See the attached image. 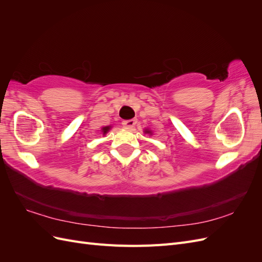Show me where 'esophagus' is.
I'll return each mask as SVG.
<instances>
[{
	"instance_id": "34e87169",
	"label": "esophagus",
	"mask_w": 262,
	"mask_h": 262,
	"mask_svg": "<svg viewBox=\"0 0 262 262\" xmlns=\"http://www.w3.org/2000/svg\"><path fill=\"white\" fill-rule=\"evenodd\" d=\"M136 124H137V120H136V119H130V120H124V121H122L123 128L129 129V130H131L132 128H134V125H136Z\"/></svg>"
}]
</instances>
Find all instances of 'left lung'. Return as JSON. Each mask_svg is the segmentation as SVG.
I'll return each mask as SVG.
<instances>
[{"label":"left lung","mask_w":262,"mask_h":262,"mask_svg":"<svg viewBox=\"0 0 262 262\" xmlns=\"http://www.w3.org/2000/svg\"><path fill=\"white\" fill-rule=\"evenodd\" d=\"M144 133L145 134H149V136H150V134H152V131L148 130V129H144Z\"/></svg>","instance_id":"obj_1"}]
</instances>
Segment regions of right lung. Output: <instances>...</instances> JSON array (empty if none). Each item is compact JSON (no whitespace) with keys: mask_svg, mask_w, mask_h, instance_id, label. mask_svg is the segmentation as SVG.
Segmentation results:
<instances>
[{"mask_svg":"<svg viewBox=\"0 0 262 262\" xmlns=\"http://www.w3.org/2000/svg\"><path fill=\"white\" fill-rule=\"evenodd\" d=\"M112 129V125H106V126H102L101 128V133H102V136H106V134L108 133V131Z\"/></svg>","mask_w":262,"mask_h":262,"instance_id":"right-lung-1","label":"right lung"}]
</instances>
